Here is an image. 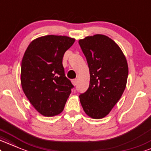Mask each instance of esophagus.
Returning <instances> with one entry per match:
<instances>
[{
    "label": "esophagus",
    "instance_id": "1",
    "mask_svg": "<svg viewBox=\"0 0 151 151\" xmlns=\"http://www.w3.org/2000/svg\"><path fill=\"white\" fill-rule=\"evenodd\" d=\"M77 83H78V81H77V80H76V79L72 80V83H73V86H76V85H77Z\"/></svg>",
    "mask_w": 151,
    "mask_h": 151
}]
</instances>
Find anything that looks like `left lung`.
I'll return each instance as SVG.
<instances>
[{
	"instance_id": "obj_1",
	"label": "left lung",
	"mask_w": 151,
	"mask_h": 151,
	"mask_svg": "<svg viewBox=\"0 0 151 151\" xmlns=\"http://www.w3.org/2000/svg\"><path fill=\"white\" fill-rule=\"evenodd\" d=\"M78 43L89 67L90 86L79 95L83 110L93 119L104 118L121 98L129 68L119 47L105 35H95Z\"/></svg>"
}]
</instances>
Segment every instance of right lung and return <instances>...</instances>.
Listing matches in <instances>:
<instances>
[{
    "instance_id": "1",
    "label": "right lung",
    "mask_w": 151,
    "mask_h": 151,
    "mask_svg": "<svg viewBox=\"0 0 151 151\" xmlns=\"http://www.w3.org/2000/svg\"><path fill=\"white\" fill-rule=\"evenodd\" d=\"M75 39L47 35L33 40L23 56L20 80L23 92L36 110L45 116L63 110L73 88L62 64Z\"/></svg>"
}]
</instances>
